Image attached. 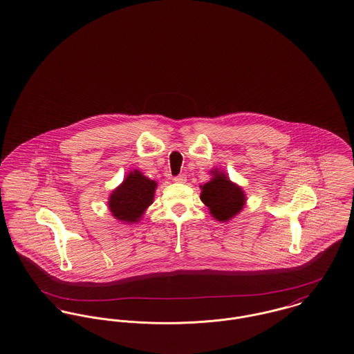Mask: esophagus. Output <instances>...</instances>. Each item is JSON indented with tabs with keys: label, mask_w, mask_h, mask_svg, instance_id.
I'll use <instances>...</instances> for the list:
<instances>
[{
	"label": "esophagus",
	"mask_w": 354,
	"mask_h": 354,
	"mask_svg": "<svg viewBox=\"0 0 354 354\" xmlns=\"http://www.w3.org/2000/svg\"><path fill=\"white\" fill-rule=\"evenodd\" d=\"M186 178H187V176H186L185 174H180V175L175 176V178H174V180H175L176 183H185V182H186Z\"/></svg>",
	"instance_id": "1"
}]
</instances>
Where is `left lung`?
Segmentation results:
<instances>
[{
  "label": "left lung",
  "mask_w": 354,
  "mask_h": 354,
  "mask_svg": "<svg viewBox=\"0 0 354 354\" xmlns=\"http://www.w3.org/2000/svg\"><path fill=\"white\" fill-rule=\"evenodd\" d=\"M213 175L214 178L202 186L201 199L209 207L213 217L220 221H228L243 209L245 196L243 190L223 172L217 171Z\"/></svg>",
  "instance_id": "obj_1"
}]
</instances>
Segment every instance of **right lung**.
Masks as SVG:
<instances>
[{
	"mask_svg": "<svg viewBox=\"0 0 354 354\" xmlns=\"http://www.w3.org/2000/svg\"><path fill=\"white\" fill-rule=\"evenodd\" d=\"M156 182L145 178L140 171L130 172L109 199L115 218L126 223L138 221L145 209L153 202Z\"/></svg>",
	"mask_w": 354,
	"mask_h": 354,
	"instance_id": "obj_1",
	"label": "right lung"
}]
</instances>
